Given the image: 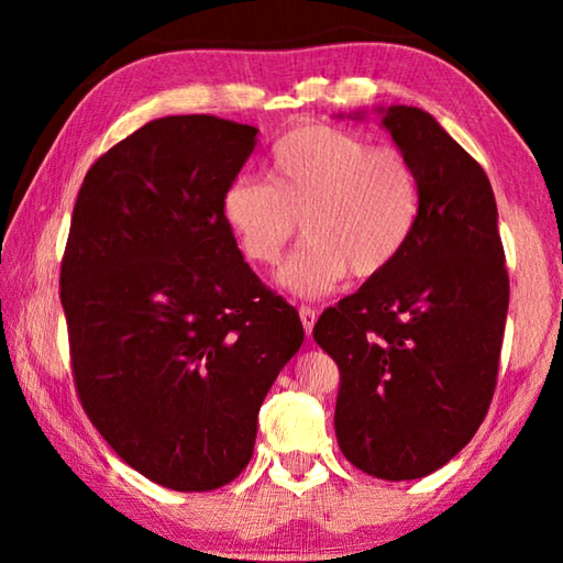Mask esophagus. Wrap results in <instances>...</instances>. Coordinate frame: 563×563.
I'll list each match as a JSON object with an SVG mask.
<instances>
[{
	"label": "esophagus",
	"mask_w": 563,
	"mask_h": 563,
	"mask_svg": "<svg viewBox=\"0 0 563 563\" xmlns=\"http://www.w3.org/2000/svg\"><path fill=\"white\" fill-rule=\"evenodd\" d=\"M298 316H300V322H302V330H305V335H310L312 328H316L318 310L308 308V305H300V308H298Z\"/></svg>",
	"instance_id": "34e87169"
}]
</instances>
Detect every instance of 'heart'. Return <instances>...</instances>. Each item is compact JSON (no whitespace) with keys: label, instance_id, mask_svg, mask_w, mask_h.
Listing matches in <instances>:
<instances>
[{"label":"heart","instance_id":"1","mask_svg":"<svg viewBox=\"0 0 563 563\" xmlns=\"http://www.w3.org/2000/svg\"><path fill=\"white\" fill-rule=\"evenodd\" d=\"M422 196L407 156L355 133L308 123L275 141L268 184L241 176L221 198L223 223L243 258L278 263L300 231L305 243L278 271L298 298H322L347 273L375 278L412 238Z\"/></svg>","mask_w":563,"mask_h":563}]
</instances>
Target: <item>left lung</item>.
<instances>
[{
  "mask_svg": "<svg viewBox=\"0 0 563 563\" xmlns=\"http://www.w3.org/2000/svg\"><path fill=\"white\" fill-rule=\"evenodd\" d=\"M379 113L415 166L419 221L399 258L322 312L312 338L340 367L342 454L402 482L444 466L487 417L509 275L484 168L427 111Z\"/></svg>",
  "mask_w": 563,
  "mask_h": 563,
  "instance_id": "obj_1",
  "label": "left lung"
}]
</instances>
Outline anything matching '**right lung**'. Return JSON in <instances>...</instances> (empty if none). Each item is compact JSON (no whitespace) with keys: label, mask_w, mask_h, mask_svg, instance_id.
<instances>
[{"label":"right lung","mask_w":563,"mask_h":563,"mask_svg":"<svg viewBox=\"0 0 563 563\" xmlns=\"http://www.w3.org/2000/svg\"><path fill=\"white\" fill-rule=\"evenodd\" d=\"M255 141L208 113L148 121L74 203L59 285L76 393L123 462L176 492L245 470L263 399L305 338L221 216Z\"/></svg>","instance_id":"add662e5"}]
</instances>
